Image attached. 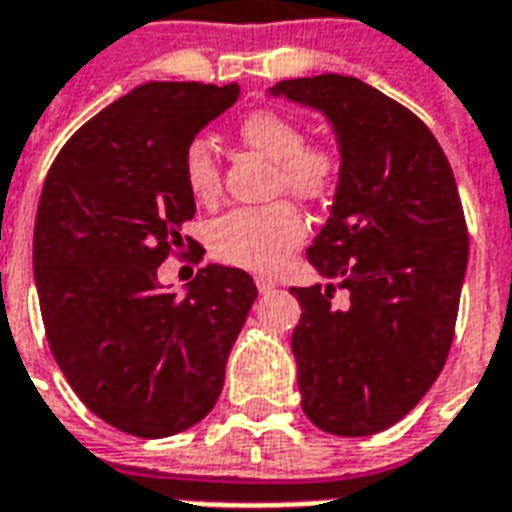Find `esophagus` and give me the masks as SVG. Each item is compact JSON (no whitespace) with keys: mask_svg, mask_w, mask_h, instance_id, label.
I'll list each match as a JSON object with an SVG mask.
<instances>
[{"mask_svg":"<svg viewBox=\"0 0 512 512\" xmlns=\"http://www.w3.org/2000/svg\"><path fill=\"white\" fill-rule=\"evenodd\" d=\"M255 284H257V289H260V292H271L273 287H276V281L271 279V276H265V273H260V276H255Z\"/></svg>","mask_w":512,"mask_h":512,"instance_id":"1","label":"esophagus"}]
</instances>
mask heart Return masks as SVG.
Returning a JSON list of instances; mask_svg holds the SVG:
<instances>
[{
  "instance_id": "heart-1",
  "label": "heart",
  "mask_w": 512,
  "mask_h": 512,
  "mask_svg": "<svg viewBox=\"0 0 512 512\" xmlns=\"http://www.w3.org/2000/svg\"><path fill=\"white\" fill-rule=\"evenodd\" d=\"M241 140L265 159L276 162L273 188L289 191L305 201L332 196L340 183L342 159L329 143H305L303 127L273 108H257L239 124ZM183 177L199 201L220 193V167L215 148L204 138L188 143L183 154ZM305 217L292 201H273L265 207L233 209L212 225V249L223 263L271 271L287 260L305 239Z\"/></svg>"
}]
</instances>
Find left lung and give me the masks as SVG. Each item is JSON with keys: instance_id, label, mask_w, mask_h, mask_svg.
<instances>
[{"instance_id": "left-lung-1", "label": "left lung", "mask_w": 512, "mask_h": 512, "mask_svg": "<svg viewBox=\"0 0 512 512\" xmlns=\"http://www.w3.org/2000/svg\"><path fill=\"white\" fill-rule=\"evenodd\" d=\"M271 95L327 116L342 159L308 247L327 284L289 289L303 412L332 436H374L420 404L452 348L468 268L454 172L409 108L356 76L287 79Z\"/></svg>"}]
</instances>
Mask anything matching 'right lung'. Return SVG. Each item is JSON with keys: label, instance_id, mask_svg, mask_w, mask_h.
I'll list each match as a JSON object with an SVG mask.
<instances>
[{"label": "right lung", "instance_id": "1", "mask_svg": "<svg viewBox=\"0 0 512 512\" xmlns=\"http://www.w3.org/2000/svg\"><path fill=\"white\" fill-rule=\"evenodd\" d=\"M239 84L148 82L60 148L34 225V279L60 372L100 420L167 438L207 417L257 297L252 276L207 265L185 295L156 271L196 215L183 154Z\"/></svg>", "mask_w": 512, "mask_h": 512}]
</instances>
